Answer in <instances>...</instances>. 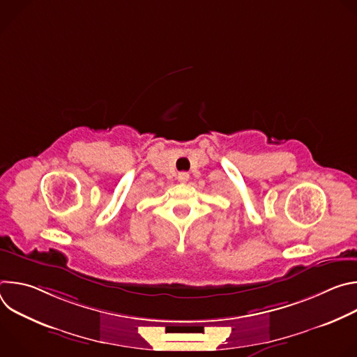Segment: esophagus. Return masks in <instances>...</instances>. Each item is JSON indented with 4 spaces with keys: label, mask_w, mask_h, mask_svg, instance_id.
<instances>
[{
    "label": "esophagus",
    "mask_w": 357,
    "mask_h": 357,
    "mask_svg": "<svg viewBox=\"0 0 357 357\" xmlns=\"http://www.w3.org/2000/svg\"><path fill=\"white\" fill-rule=\"evenodd\" d=\"M178 181L182 182V183L188 182V181H189V174H188V172H181V174L178 175Z\"/></svg>",
    "instance_id": "34e87169"
}]
</instances>
